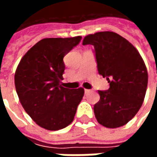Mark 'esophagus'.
Wrapping results in <instances>:
<instances>
[{"mask_svg": "<svg viewBox=\"0 0 157 157\" xmlns=\"http://www.w3.org/2000/svg\"><path fill=\"white\" fill-rule=\"evenodd\" d=\"M89 92H91V90H89V89H85V93L86 94H87Z\"/></svg>", "mask_w": 157, "mask_h": 157, "instance_id": "obj_1", "label": "esophagus"}]
</instances>
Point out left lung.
Returning <instances> with one entry per match:
<instances>
[{"instance_id": "left-lung-1", "label": "left lung", "mask_w": 157, "mask_h": 157, "mask_svg": "<svg viewBox=\"0 0 157 157\" xmlns=\"http://www.w3.org/2000/svg\"><path fill=\"white\" fill-rule=\"evenodd\" d=\"M82 44L94 47L99 75L110 87L98 91L94 113L100 124L115 128L134 118L144 102L148 73L145 62L131 43L113 32L86 36Z\"/></svg>"}]
</instances>
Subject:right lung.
Wrapping results in <instances>:
<instances>
[{"label":"right lung","mask_w":157,"mask_h":157,"mask_svg":"<svg viewBox=\"0 0 157 157\" xmlns=\"http://www.w3.org/2000/svg\"><path fill=\"white\" fill-rule=\"evenodd\" d=\"M81 36L44 39L22 57L15 73L19 101L36 124L48 130L65 128L74 119L84 89L60 85L65 71L63 58L78 44Z\"/></svg>","instance_id":"add662e5"}]
</instances>
